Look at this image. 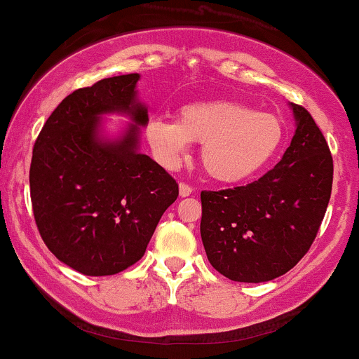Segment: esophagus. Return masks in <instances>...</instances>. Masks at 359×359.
<instances>
[{
    "label": "esophagus",
    "mask_w": 359,
    "mask_h": 359,
    "mask_svg": "<svg viewBox=\"0 0 359 359\" xmlns=\"http://www.w3.org/2000/svg\"><path fill=\"white\" fill-rule=\"evenodd\" d=\"M194 194V188L187 183H180V196H190Z\"/></svg>",
    "instance_id": "obj_1"
}]
</instances>
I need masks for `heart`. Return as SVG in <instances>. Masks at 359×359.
Wrapping results in <instances>:
<instances>
[{"instance_id":"obj_1","label":"heart","mask_w":359,"mask_h":359,"mask_svg":"<svg viewBox=\"0 0 359 359\" xmlns=\"http://www.w3.org/2000/svg\"><path fill=\"white\" fill-rule=\"evenodd\" d=\"M284 132L283 119L273 113L233 101H209L183 106L176 121L150 119L145 140L165 169L178 168L190 142L200 144V163L210 178L241 183L271 163Z\"/></svg>"}]
</instances>
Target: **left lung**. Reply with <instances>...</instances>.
I'll return each mask as SVG.
<instances>
[{"label": "left lung", "mask_w": 359, "mask_h": 359, "mask_svg": "<svg viewBox=\"0 0 359 359\" xmlns=\"http://www.w3.org/2000/svg\"><path fill=\"white\" fill-rule=\"evenodd\" d=\"M289 107L296 130L276 168L246 187L200 195L207 258L236 283H267L291 271L310 250L329 205V145L304 107Z\"/></svg>", "instance_id": "obj_1"}]
</instances>
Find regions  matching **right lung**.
<instances>
[{
  "mask_svg": "<svg viewBox=\"0 0 359 359\" xmlns=\"http://www.w3.org/2000/svg\"><path fill=\"white\" fill-rule=\"evenodd\" d=\"M138 73L99 80L65 97L42 126L30 163V198L46 246L86 276H113L144 257L176 181L140 152L149 109ZM107 114L130 123L103 133Z\"/></svg>",
  "mask_w": 359,
  "mask_h": 359,
  "instance_id": "right-lung-1",
  "label": "right lung"
}]
</instances>
